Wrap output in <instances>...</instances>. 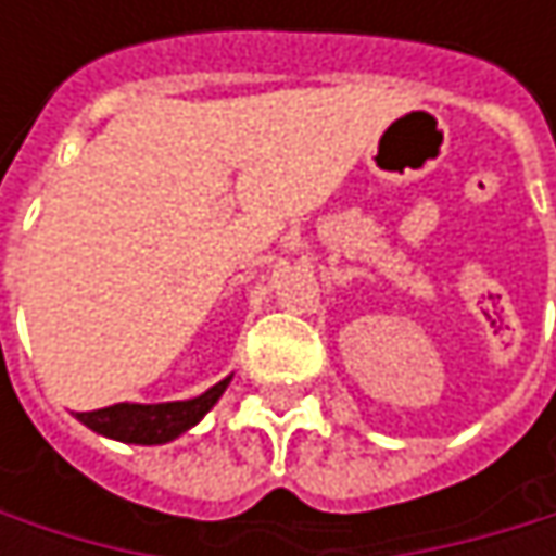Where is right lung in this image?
Instances as JSON below:
<instances>
[{
	"label": "right lung",
	"instance_id": "1",
	"mask_svg": "<svg viewBox=\"0 0 556 556\" xmlns=\"http://www.w3.org/2000/svg\"><path fill=\"white\" fill-rule=\"evenodd\" d=\"M231 377H225L222 383L205 389L195 399H182V402H154V405H141V402H118L109 408H96V412H79L76 418L92 428L96 434L125 441V444H167L173 438L186 434L192 425H199L205 418V412L222 399V392L228 389Z\"/></svg>",
	"mask_w": 556,
	"mask_h": 556
}]
</instances>
